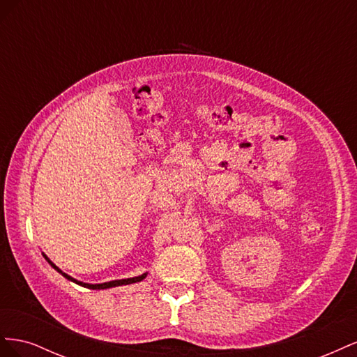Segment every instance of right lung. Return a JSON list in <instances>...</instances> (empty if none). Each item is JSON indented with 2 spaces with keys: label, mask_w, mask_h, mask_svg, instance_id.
Masks as SVG:
<instances>
[{
  "label": "right lung",
  "mask_w": 357,
  "mask_h": 357,
  "mask_svg": "<svg viewBox=\"0 0 357 357\" xmlns=\"http://www.w3.org/2000/svg\"><path fill=\"white\" fill-rule=\"evenodd\" d=\"M46 257V256H45ZM47 259V257H46ZM47 262L56 269L58 273H61L63 277L66 278H68V280H71V282H74V283H77V284H80V286H83V287H88V289H109V287H114V286H122V284H131V283H137V282H142L143 278H146V275L147 274H143V275H139V277H132V278H125V280H113V282H109V283H101V284H88V283H82V282H77V280H74L73 277H70V275H67L66 273H62L61 269L56 266V265H53L49 259H47Z\"/></svg>",
  "instance_id": "obj_1"
}]
</instances>
